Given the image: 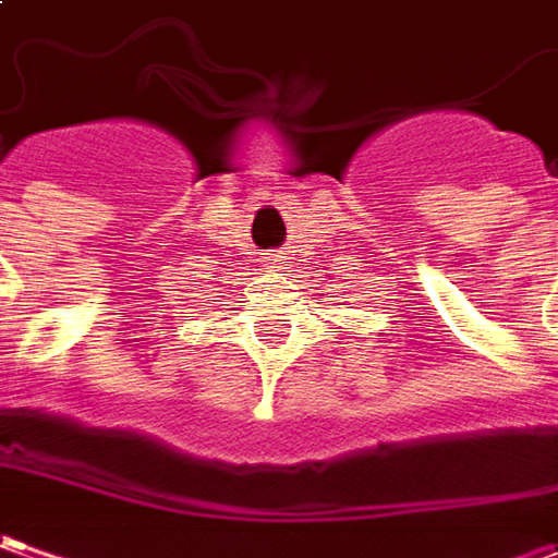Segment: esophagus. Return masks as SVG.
<instances>
[{
  "label": "esophagus",
  "mask_w": 558,
  "mask_h": 558,
  "mask_svg": "<svg viewBox=\"0 0 558 558\" xmlns=\"http://www.w3.org/2000/svg\"><path fill=\"white\" fill-rule=\"evenodd\" d=\"M265 259H268V265H271V268H280V256H275V253H268Z\"/></svg>",
  "instance_id": "1"
}]
</instances>
